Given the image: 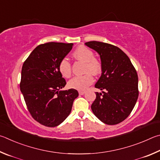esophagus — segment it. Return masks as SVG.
I'll return each instance as SVG.
<instances>
[{
	"label": "esophagus",
	"mask_w": 160,
	"mask_h": 160,
	"mask_svg": "<svg viewBox=\"0 0 160 160\" xmlns=\"http://www.w3.org/2000/svg\"><path fill=\"white\" fill-rule=\"evenodd\" d=\"M86 93L85 91H78V93H79V95H84Z\"/></svg>",
	"instance_id": "obj_1"
}]
</instances>
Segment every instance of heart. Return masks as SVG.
I'll list each match as a JSON object with an SVG mask.
<instances>
[{"label": "heart", "mask_w": 160, "mask_h": 160, "mask_svg": "<svg viewBox=\"0 0 160 160\" xmlns=\"http://www.w3.org/2000/svg\"><path fill=\"white\" fill-rule=\"evenodd\" d=\"M74 57L78 60L85 62L84 72L86 74L82 76H76L69 81L68 84L70 88L77 90H85L93 82V75L99 74L101 70L100 62L94 58L93 51L84 46H78L73 53ZM60 74L65 78H69L72 74L71 64L67 58H62L58 64Z\"/></svg>", "instance_id": "obj_1"}]
</instances>
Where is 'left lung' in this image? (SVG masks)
Instances as JSON below:
<instances>
[{
    "label": "left lung",
    "instance_id": "8db88e82",
    "mask_svg": "<svg viewBox=\"0 0 160 160\" xmlns=\"http://www.w3.org/2000/svg\"><path fill=\"white\" fill-rule=\"evenodd\" d=\"M86 46L98 53L102 74L95 85L96 92L91 105L93 114L102 122L114 125L129 115L138 97V74L128 56L113 45L89 41Z\"/></svg>",
    "mask_w": 160,
    "mask_h": 160
}]
</instances>
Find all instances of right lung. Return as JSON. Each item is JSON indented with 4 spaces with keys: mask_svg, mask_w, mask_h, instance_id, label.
Returning a JSON list of instances; mask_svg holds the SVG:
<instances>
[{
    "mask_svg": "<svg viewBox=\"0 0 160 160\" xmlns=\"http://www.w3.org/2000/svg\"><path fill=\"white\" fill-rule=\"evenodd\" d=\"M73 43L39 45L23 64L20 91L28 110L36 121L48 127L63 122L78 96L74 88L61 90L66 85L58 69L60 61L72 50Z\"/></svg>",
    "mask_w": 160,
    "mask_h": 160,
    "instance_id": "right-lung-1",
    "label": "right lung"
}]
</instances>
